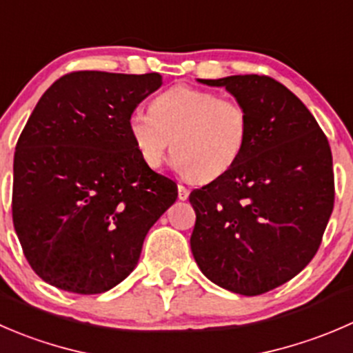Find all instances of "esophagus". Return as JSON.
I'll return each instance as SVG.
<instances>
[{
  "label": "esophagus",
  "mask_w": 353,
  "mask_h": 353,
  "mask_svg": "<svg viewBox=\"0 0 353 353\" xmlns=\"http://www.w3.org/2000/svg\"><path fill=\"white\" fill-rule=\"evenodd\" d=\"M177 196H179V200H188V196H190V190H188L186 186H183V184H177Z\"/></svg>",
  "instance_id": "obj_1"
}]
</instances>
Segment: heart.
Here are the masks:
<instances>
[{"mask_svg": "<svg viewBox=\"0 0 353 353\" xmlns=\"http://www.w3.org/2000/svg\"><path fill=\"white\" fill-rule=\"evenodd\" d=\"M128 131L150 169L162 165L172 143L174 165L181 174L212 181L224 176L241 157L250 117L239 101L177 85L153 100L152 112H132Z\"/></svg>", "mask_w": 353, "mask_h": 353, "instance_id": "heart-1", "label": "heart"}]
</instances>
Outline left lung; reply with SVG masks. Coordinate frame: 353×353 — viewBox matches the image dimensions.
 Segmentation results:
<instances>
[{
    "mask_svg": "<svg viewBox=\"0 0 353 353\" xmlns=\"http://www.w3.org/2000/svg\"><path fill=\"white\" fill-rule=\"evenodd\" d=\"M248 112V141L224 176L193 190L191 252L221 288L262 295L314 259L334 203L330 143L305 105L268 75L198 79Z\"/></svg>",
    "mask_w": 353,
    "mask_h": 353,
    "instance_id": "8db88e82",
    "label": "left lung"
}]
</instances>
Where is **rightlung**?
<instances>
[{
    "mask_svg": "<svg viewBox=\"0 0 353 353\" xmlns=\"http://www.w3.org/2000/svg\"><path fill=\"white\" fill-rule=\"evenodd\" d=\"M162 75L84 70L50 85L13 159V225L48 285L103 293L138 265L150 228L177 186L143 163L128 119Z\"/></svg>",
    "mask_w": 353,
    "mask_h": 353,
    "instance_id": "obj_1",
    "label": "right lung"
}]
</instances>
